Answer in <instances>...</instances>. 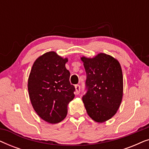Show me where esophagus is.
<instances>
[{
  "instance_id": "esophagus-1",
  "label": "esophagus",
  "mask_w": 149,
  "mask_h": 149,
  "mask_svg": "<svg viewBox=\"0 0 149 149\" xmlns=\"http://www.w3.org/2000/svg\"><path fill=\"white\" fill-rule=\"evenodd\" d=\"M80 85H75V91H76L77 94H79V92H80Z\"/></svg>"
}]
</instances>
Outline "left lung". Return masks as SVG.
I'll use <instances>...</instances> for the list:
<instances>
[{
    "instance_id": "left-lung-1",
    "label": "left lung",
    "mask_w": 149,
    "mask_h": 149,
    "mask_svg": "<svg viewBox=\"0 0 149 149\" xmlns=\"http://www.w3.org/2000/svg\"><path fill=\"white\" fill-rule=\"evenodd\" d=\"M87 74V91L83 102L88 115L104 123L117 113L123 98V80L121 65L110 55L100 53L93 58L83 56Z\"/></svg>"
}]
</instances>
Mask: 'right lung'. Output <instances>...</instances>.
I'll return each instance as SVG.
<instances>
[{"label": "right lung", "mask_w": 149, "mask_h": 149, "mask_svg": "<svg viewBox=\"0 0 149 149\" xmlns=\"http://www.w3.org/2000/svg\"><path fill=\"white\" fill-rule=\"evenodd\" d=\"M68 61L56 52H47L35 60L28 77L32 107L47 123L55 124L64 120L68 104L74 97L75 88L69 81L70 74L65 66Z\"/></svg>", "instance_id": "add662e5"}]
</instances>
